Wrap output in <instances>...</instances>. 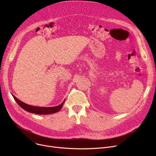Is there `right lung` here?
<instances>
[{
	"label": "right lung",
	"instance_id": "add662e5",
	"mask_svg": "<svg viewBox=\"0 0 156 156\" xmlns=\"http://www.w3.org/2000/svg\"><path fill=\"white\" fill-rule=\"evenodd\" d=\"M13 97L16 102L18 103V104L20 107L29 112L37 114H53L55 112H58L63 106V104L65 102V100L59 105L55 106V107H51V108H45V107H38V106H34L27 104L23 102L20 100H19L18 98H16L15 96L13 95Z\"/></svg>",
	"mask_w": 156,
	"mask_h": 156
}]
</instances>
